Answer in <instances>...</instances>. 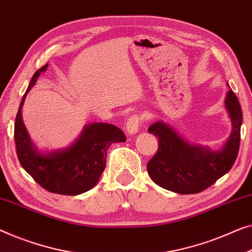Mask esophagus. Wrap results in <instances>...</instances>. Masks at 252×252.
I'll list each match as a JSON object with an SVG mask.
<instances>
[{"label":"esophagus","mask_w":252,"mask_h":252,"mask_svg":"<svg viewBox=\"0 0 252 252\" xmlns=\"http://www.w3.org/2000/svg\"><path fill=\"white\" fill-rule=\"evenodd\" d=\"M142 122H143V118H142V116H140V115H133L132 117L127 119V122H126V132L128 133L129 135L137 133Z\"/></svg>","instance_id":"obj_1"}]
</instances>
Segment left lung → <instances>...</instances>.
I'll return each instance as SVG.
<instances>
[{"instance_id":"obj_1","label":"left lung","mask_w":252,"mask_h":252,"mask_svg":"<svg viewBox=\"0 0 252 252\" xmlns=\"http://www.w3.org/2000/svg\"><path fill=\"white\" fill-rule=\"evenodd\" d=\"M233 132L220 151L191 145L161 122L149 127L158 137V151L149 160L148 173L156 184L180 194H194L213 185L234 165L240 148L242 110L232 90L225 99Z\"/></svg>"}]
</instances>
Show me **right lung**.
I'll return each instance as SVG.
<instances>
[{
    "instance_id": "1",
    "label": "right lung",
    "mask_w": 252,
    "mask_h": 252,
    "mask_svg": "<svg viewBox=\"0 0 252 252\" xmlns=\"http://www.w3.org/2000/svg\"><path fill=\"white\" fill-rule=\"evenodd\" d=\"M43 65L32 75L21 100L14 123L17 157L23 168L46 191L63 195H78L95 187L105 168V157L112 143L125 142L122 129L111 124L93 123L87 125L81 137L64 150L41 153L36 151L21 119V108L29 90L45 71Z\"/></svg>"
}]
</instances>
